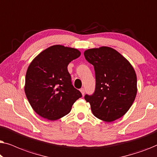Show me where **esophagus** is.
Here are the masks:
<instances>
[{
    "instance_id": "obj_1",
    "label": "esophagus",
    "mask_w": 157,
    "mask_h": 157,
    "mask_svg": "<svg viewBox=\"0 0 157 157\" xmlns=\"http://www.w3.org/2000/svg\"><path fill=\"white\" fill-rule=\"evenodd\" d=\"M80 91H81V94H82L83 96L84 95V94H85V89H83V88H82V89H80Z\"/></svg>"
}]
</instances>
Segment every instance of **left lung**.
<instances>
[{
  "label": "left lung",
  "instance_id": "left-lung-1",
  "mask_svg": "<svg viewBox=\"0 0 157 157\" xmlns=\"http://www.w3.org/2000/svg\"><path fill=\"white\" fill-rule=\"evenodd\" d=\"M84 56L95 70V91L84 96L93 114L106 122L123 117L137 93L136 74L132 64L117 51L107 46L88 49Z\"/></svg>",
  "mask_w": 157,
  "mask_h": 157
}]
</instances>
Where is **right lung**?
Listing matches in <instances>:
<instances>
[{
    "label": "right lung",
    "mask_w": 157,
    "mask_h": 157,
    "mask_svg": "<svg viewBox=\"0 0 157 157\" xmlns=\"http://www.w3.org/2000/svg\"><path fill=\"white\" fill-rule=\"evenodd\" d=\"M81 56L78 49L54 45L40 52L30 63L25 75V93L40 117L51 121L61 119L82 96L71 83L68 65Z\"/></svg>",
    "instance_id": "add662e5"
}]
</instances>
